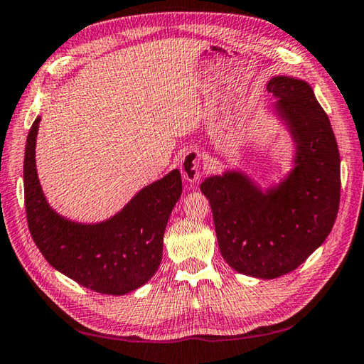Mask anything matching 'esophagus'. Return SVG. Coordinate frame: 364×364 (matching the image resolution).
<instances>
[{
    "label": "esophagus",
    "mask_w": 364,
    "mask_h": 364,
    "mask_svg": "<svg viewBox=\"0 0 364 364\" xmlns=\"http://www.w3.org/2000/svg\"><path fill=\"white\" fill-rule=\"evenodd\" d=\"M200 168H203V157H200L199 152L189 151L183 155L181 173H183V178L188 183L194 184L196 181H199Z\"/></svg>",
    "instance_id": "obj_1"
}]
</instances>
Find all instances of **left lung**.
I'll list each match as a JSON object with an SVG mask.
<instances>
[{"instance_id":"8db88e82","label":"left lung","mask_w":364,"mask_h":364,"mask_svg":"<svg viewBox=\"0 0 364 364\" xmlns=\"http://www.w3.org/2000/svg\"><path fill=\"white\" fill-rule=\"evenodd\" d=\"M274 117L293 142L291 168L262 188L241 170L207 176L218 247L236 272L277 279L299 267L324 243L340 203V154L331 121L306 80L274 76Z\"/></svg>"}]
</instances>
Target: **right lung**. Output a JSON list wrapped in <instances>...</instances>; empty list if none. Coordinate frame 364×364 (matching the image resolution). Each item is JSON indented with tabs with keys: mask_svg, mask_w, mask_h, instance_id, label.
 <instances>
[{
	"mask_svg": "<svg viewBox=\"0 0 364 364\" xmlns=\"http://www.w3.org/2000/svg\"><path fill=\"white\" fill-rule=\"evenodd\" d=\"M40 117L28 131L24 157V194L28 230L51 267L103 295H126L157 272L164 233L180 199V170L144 186L107 220L82 223L63 217L40 186L36 146Z\"/></svg>",
	"mask_w": 364,
	"mask_h": 364,
	"instance_id": "add662e5",
	"label": "right lung"
}]
</instances>
